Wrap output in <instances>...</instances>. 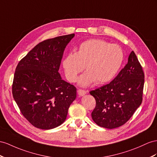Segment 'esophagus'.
<instances>
[{
    "label": "esophagus",
    "mask_w": 157,
    "mask_h": 157,
    "mask_svg": "<svg viewBox=\"0 0 157 157\" xmlns=\"http://www.w3.org/2000/svg\"><path fill=\"white\" fill-rule=\"evenodd\" d=\"M87 93V91L83 90H78V94L79 96H83L84 95H86Z\"/></svg>",
    "instance_id": "obj_1"
}]
</instances>
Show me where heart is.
Returning <instances> with one entry per match:
<instances>
[{
	"label": "heart",
	"instance_id": "b5f03b06",
	"mask_svg": "<svg viewBox=\"0 0 157 157\" xmlns=\"http://www.w3.org/2000/svg\"><path fill=\"white\" fill-rule=\"evenodd\" d=\"M124 59L123 50L117 44L101 39H90L82 42L78 51L67 54L62 62L67 79L75 82L78 74L86 66V71L79 79V86H89L106 83L119 71Z\"/></svg>",
	"mask_w": 157,
	"mask_h": 157
}]
</instances>
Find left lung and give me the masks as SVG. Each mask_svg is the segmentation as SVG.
<instances>
[{"label": "left lung", "mask_w": 157, "mask_h": 157, "mask_svg": "<svg viewBox=\"0 0 157 157\" xmlns=\"http://www.w3.org/2000/svg\"><path fill=\"white\" fill-rule=\"evenodd\" d=\"M144 74L133 51L128 63L113 81L92 90L96 101L91 117L98 125L107 128L122 126L143 101Z\"/></svg>", "instance_id": "obj_1"}]
</instances>
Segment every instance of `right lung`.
<instances>
[{"mask_svg": "<svg viewBox=\"0 0 157 157\" xmlns=\"http://www.w3.org/2000/svg\"><path fill=\"white\" fill-rule=\"evenodd\" d=\"M74 34L46 40L19 62L15 70L13 95L20 110L35 127L51 129L66 119L76 98V88L58 72L63 51Z\"/></svg>", "mask_w": 157, "mask_h": 157, "instance_id": "add662e5", "label": "right lung"}]
</instances>
